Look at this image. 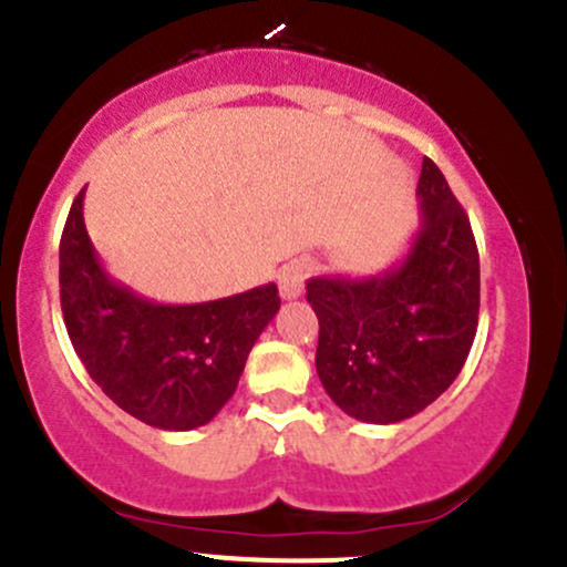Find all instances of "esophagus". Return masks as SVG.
<instances>
[{
	"mask_svg": "<svg viewBox=\"0 0 567 567\" xmlns=\"http://www.w3.org/2000/svg\"><path fill=\"white\" fill-rule=\"evenodd\" d=\"M309 274V264L307 260H290V264H285L279 268V296L282 299H299L303 293V279H307Z\"/></svg>",
	"mask_w": 567,
	"mask_h": 567,
	"instance_id": "1",
	"label": "esophagus"
}]
</instances>
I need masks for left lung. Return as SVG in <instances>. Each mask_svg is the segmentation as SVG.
Here are the masks:
<instances>
[{
	"mask_svg": "<svg viewBox=\"0 0 567 567\" xmlns=\"http://www.w3.org/2000/svg\"><path fill=\"white\" fill-rule=\"evenodd\" d=\"M415 195L419 230L399 264L369 277L307 279L320 383L342 413L367 424L429 408L462 372L478 329V247L432 159Z\"/></svg>",
	"mask_w": 567,
	"mask_h": 567,
	"instance_id": "obj_1",
	"label": "left lung"
}]
</instances>
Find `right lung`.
I'll list each match as a JSON object with an SVG mask.
<instances>
[{
	"instance_id": "add662e5",
	"label": "right lung",
	"mask_w": 567,
	"mask_h": 567,
	"mask_svg": "<svg viewBox=\"0 0 567 567\" xmlns=\"http://www.w3.org/2000/svg\"><path fill=\"white\" fill-rule=\"evenodd\" d=\"M59 296L94 383L124 413L165 432L204 426L225 408L279 312L274 282L200 303H157L116 282L83 225V189L59 244Z\"/></svg>"
}]
</instances>
